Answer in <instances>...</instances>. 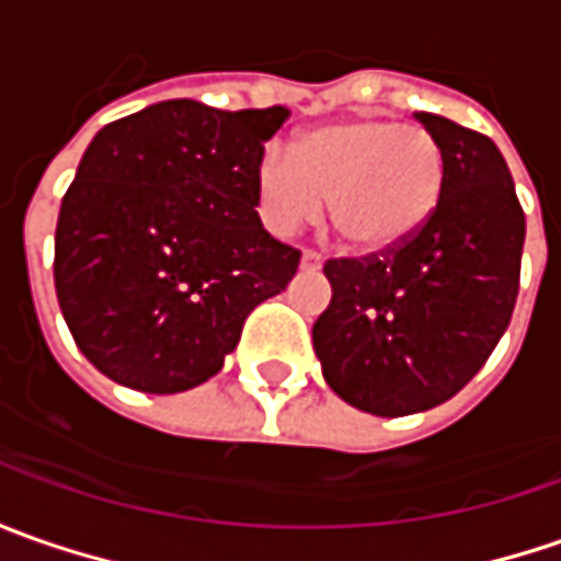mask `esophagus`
Listing matches in <instances>:
<instances>
[{
  "label": "esophagus",
  "mask_w": 561,
  "mask_h": 561,
  "mask_svg": "<svg viewBox=\"0 0 561 561\" xmlns=\"http://www.w3.org/2000/svg\"><path fill=\"white\" fill-rule=\"evenodd\" d=\"M322 261H325V257H322L319 251H310V248H307V251L300 254V270L313 273V270H319V266H322Z\"/></svg>",
  "instance_id": "obj_1"
}]
</instances>
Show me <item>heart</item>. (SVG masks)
Returning <instances> with one entry per match:
<instances>
[{
	"label": "heart",
	"mask_w": 561,
	"mask_h": 561,
	"mask_svg": "<svg viewBox=\"0 0 561 561\" xmlns=\"http://www.w3.org/2000/svg\"><path fill=\"white\" fill-rule=\"evenodd\" d=\"M447 161L422 126L354 117L319 126L295 148L270 146L254 170L263 222L291 236L325 214L347 248L385 254L413 242L437 214Z\"/></svg>",
	"instance_id": "obj_1"
}]
</instances>
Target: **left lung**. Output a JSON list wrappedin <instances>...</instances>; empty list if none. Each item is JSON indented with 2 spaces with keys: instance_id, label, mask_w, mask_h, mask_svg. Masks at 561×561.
<instances>
[{
  "instance_id": "8db88e82",
  "label": "left lung",
  "mask_w": 561,
  "mask_h": 561,
  "mask_svg": "<svg viewBox=\"0 0 561 561\" xmlns=\"http://www.w3.org/2000/svg\"><path fill=\"white\" fill-rule=\"evenodd\" d=\"M444 151L437 214L403 248L332 257V300L313 322L329 388L363 413H422L462 391L510 325L525 210L484 133L415 111Z\"/></svg>"
}]
</instances>
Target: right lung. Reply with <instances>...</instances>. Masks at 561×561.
Returning a JSON list of instances; mask_svg holds the SVG:
<instances>
[{"label":"right lung","instance_id":"right-lung-1","mask_svg":"<svg viewBox=\"0 0 561 561\" xmlns=\"http://www.w3.org/2000/svg\"><path fill=\"white\" fill-rule=\"evenodd\" d=\"M285 117L170 99L89 142L58 214L55 291L111 381L176 394L217 376L248 313L298 273V248L254 210L263 142Z\"/></svg>","mask_w":561,"mask_h":561}]
</instances>
